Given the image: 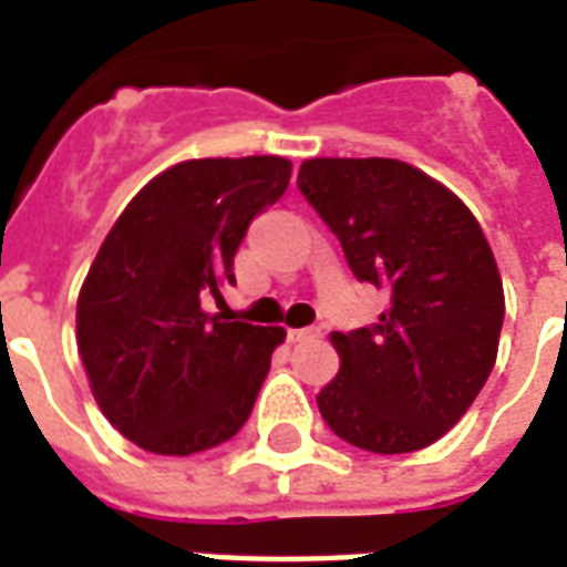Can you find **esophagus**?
I'll list each match as a JSON object with an SVG mask.
<instances>
[{
	"mask_svg": "<svg viewBox=\"0 0 567 567\" xmlns=\"http://www.w3.org/2000/svg\"><path fill=\"white\" fill-rule=\"evenodd\" d=\"M316 337H321V328H316V324H312V328H291V331H288V340H291V343H303V340H316Z\"/></svg>",
	"mask_w": 567,
	"mask_h": 567,
	"instance_id": "obj_1",
	"label": "esophagus"
}]
</instances>
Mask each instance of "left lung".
<instances>
[{"instance_id": "left-lung-1", "label": "left lung", "mask_w": 567, "mask_h": 567, "mask_svg": "<svg viewBox=\"0 0 567 567\" xmlns=\"http://www.w3.org/2000/svg\"><path fill=\"white\" fill-rule=\"evenodd\" d=\"M297 187L358 282L389 295L377 324L331 333L340 373L316 398L321 419L358 450H425L498 358L504 288L486 234L450 187L392 157H312Z\"/></svg>"}]
</instances>
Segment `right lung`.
<instances>
[{
  "mask_svg": "<svg viewBox=\"0 0 567 567\" xmlns=\"http://www.w3.org/2000/svg\"><path fill=\"white\" fill-rule=\"evenodd\" d=\"M291 161L203 157L154 175L96 251L79 295V352L103 416L157 455H194L246 425L285 328L221 321L206 295L234 282L255 215Z\"/></svg>",
  "mask_w": 567,
  "mask_h": 567,
  "instance_id": "obj_1",
  "label": "right lung"
}]
</instances>
